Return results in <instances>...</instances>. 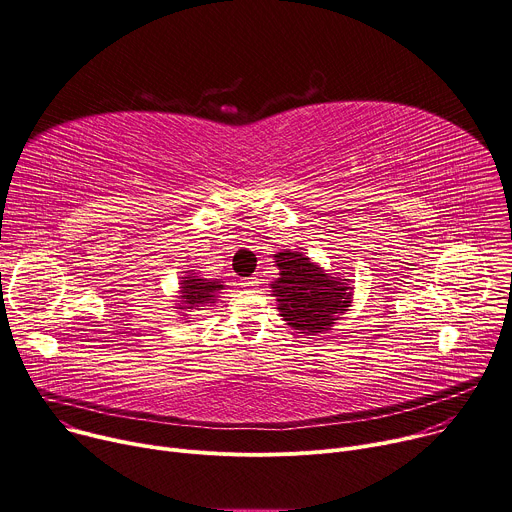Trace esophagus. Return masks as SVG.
I'll return each instance as SVG.
<instances>
[{
  "mask_svg": "<svg viewBox=\"0 0 512 512\" xmlns=\"http://www.w3.org/2000/svg\"><path fill=\"white\" fill-rule=\"evenodd\" d=\"M242 285L246 289H256V287H260V278L258 276H248V278L242 280Z\"/></svg>",
  "mask_w": 512,
  "mask_h": 512,
  "instance_id": "esophagus-1",
  "label": "esophagus"
}]
</instances>
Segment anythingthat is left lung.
I'll return each mask as SVG.
<instances>
[{
  "label": "left lung",
  "instance_id": "1",
  "mask_svg": "<svg viewBox=\"0 0 512 512\" xmlns=\"http://www.w3.org/2000/svg\"><path fill=\"white\" fill-rule=\"evenodd\" d=\"M274 262L280 276L270 285L272 295L280 317L299 333H325L348 311L354 291L348 287L350 278L331 276L301 252H278Z\"/></svg>",
  "mask_w": 512,
  "mask_h": 512
}]
</instances>
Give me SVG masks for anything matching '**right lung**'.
<instances>
[{
	"mask_svg": "<svg viewBox=\"0 0 512 512\" xmlns=\"http://www.w3.org/2000/svg\"><path fill=\"white\" fill-rule=\"evenodd\" d=\"M223 289L221 280L215 278V280H207V278H201L199 274L191 272L187 276H183L181 280V303L177 309H199V307H209V303H215V295Z\"/></svg>",
	"mask_w": 512,
	"mask_h": 512,
	"instance_id": "1",
	"label": "right lung"
}]
</instances>
